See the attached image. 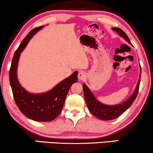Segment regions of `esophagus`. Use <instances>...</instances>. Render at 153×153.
I'll use <instances>...</instances> for the list:
<instances>
[{
	"mask_svg": "<svg viewBox=\"0 0 153 153\" xmlns=\"http://www.w3.org/2000/svg\"><path fill=\"white\" fill-rule=\"evenodd\" d=\"M78 78L79 80L82 81V80H83V79H85V78H86V75H85V74L83 72H80L78 74Z\"/></svg>",
	"mask_w": 153,
	"mask_h": 153,
	"instance_id": "obj_1",
	"label": "esophagus"
}]
</instances>
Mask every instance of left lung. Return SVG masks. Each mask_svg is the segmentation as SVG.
<instances>
[{
  "mask_svg": "<svg viewBox=\"0 0 153 153\" xmlns=\"http://www.w3.org/2000/svg\"><path fill=\"white\" fill-rule=\"evenodd\" d=\"M112 29L131 45L129 37H127V34L124 31L118 28H112ZM141 68L140 66V76L134 92L131 95V97L129 99H127L126 101L121 104H117V105H106V104L101 103L96 99L93 93L88 88L87 85L85 83H83V93H84L85 101L91 114L94 115L96 118L103 120H113V119L118 118L120 115H122L132 104L133 102H134L136 97H137L138 92H139L140 80H141Z\"/></svg>",
  "mask_w": 153,
  "mask_h": 153,
  "instance_id": "obj_1",
  "label": "left lung"
}]
</instances>
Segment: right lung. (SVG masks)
I'll return each mask as SVG.
<instances>
[{
    "mask_svg": "<svg viewBox=\"0 0 153 153\" xmlns=\"http://www.w3.org/2000/svg\"><path fill=\"white\" fill-rule=\"evenodd\" d=\"M42 28L43 26L34 28L23 39L12 58L9 78L14 101L21 112L31 120L49 122L54 120L61 113L71 85L78 81V72H73L68 78L64 79L53 88L44 93H30L20 85L16 70L21 53L33 35Z\"/></svg>",
    "mask_w": 153,
    "mask_h": 153,
    "instance_id": "1",
    "label": "right lung"
}]
</instances>
